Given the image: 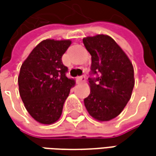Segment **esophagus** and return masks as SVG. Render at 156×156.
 <instances>
[{"label": "esophagus", "instance_id": "obj_1", "mask_svg": "<svg viewBox=\"0 0 156 156\" xmlns=\"http://www.w3.org/2000/svg\"><path fill=\"white\" fill-rule=\"evenodd\" d=\"M77 80L80 81V82H84V81H86V77H85L84 75H82V76H79V77L77 78Z\"/></svg>", "mask_w": 156, "mask_h": 156}]
</instances>
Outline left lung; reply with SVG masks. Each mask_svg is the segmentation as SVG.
<instances>
[{"label":"left lung","instance_id":"1","mask_svg":"<svg viewBox=\"0 0 156 156\" xmlns=\"http://www.w3.org/2000/svg\"><path fill=\"white\" fill-rule=\"evenodd\" d=\"M91 55V73L88 78L90 94L84 99L88 114L99 122L118 116L131 98L135 86L134 68L128 55L115 40L106 34L83 38Z\"/></svg>","mask_w":156,"mask_h":156}]
</instances>
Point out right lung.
Masks as SVG:
<instances>
[{
    "mask_svg": "<svg viewBox=\"0 0 156 156\" xmlns=\"http://www.w3.org/2000/svg\"><path fill=\"white\" fill-rule=\"evenodd\" d=\"M70 40L41 41L22 63L18 77L19 92L27 111L41 124H52L62 115L74 79L67 77L62 61Z\"/></svg>",
    "mask_w": 156,
    "mask_h": 156,
    "instance_id": "add662e5",
    "label": "right lung"
}]
</instances>
